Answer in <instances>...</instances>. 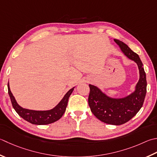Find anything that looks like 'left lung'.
<instances>
[{
    "mask_svg": "<svg viewBox=\"0 0 157 157\" xmlns=\"http://www.w3.org/2000/svg\"><path fill=\"white\" fill-rule=\"evenodd\" d=\"M121 52L128 59L134 61L139 69L140 78L134 90L121 98L110 97L96 86L89 84L88 104L91 112L101 121L106 124L121 125L133 118L143 105L146 94V75L139 56L128 46L114 39Z\"/></svg>",
    "mask_w": 157,
    "mask_h": 157,
    "instance_id": "left-lung-1",
    "label": "left lung"
}]
</instances>
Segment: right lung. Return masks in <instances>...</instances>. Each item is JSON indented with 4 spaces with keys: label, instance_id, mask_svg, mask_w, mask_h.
<instances>
[{
    "label": "right lung",
    "instance_id": "1",
    "mask_svg": "<svg viewBox=\"0 0 157 157\" xmlns=\"http://www.w3.org/2000/svg\"><path fill=\"white\" fill-rule=\"evenodd\" d=\"M8 93L10 97L13 109L18 115L30 123L36 125H44L53 123L58 121L66 110L70 95L73 93L75 87L67 92L61 101L54 108L48 110H33L24 108L17 103L14 96L12 94L8 82Z\"/></svg>",
    "mask_w": 157,
    "mask_h": 157
}]
</instances>
